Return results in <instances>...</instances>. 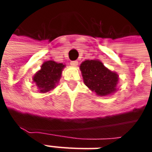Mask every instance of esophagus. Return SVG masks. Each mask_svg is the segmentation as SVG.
<instances>
[{"label":"esophagus","mask_w":152,"mask_h":152,"mask_svg":"<svg viewBox=\"0 0 152 152\" xmlns=\"http://www.w3.org/2000/svg\"><path fill=\"white\" fill-rule=\"evenodd\" d=\"M70 65L72 66V67H77L78 65H79V61H72L70 62Z\"/></svg>","instance_id":"34e87169"}]
</instances>
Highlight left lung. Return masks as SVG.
Wrapping results in <instances>:
<instances>
[{
    "label": "left lung",
    "mask_w": 152,
    "mask_h": 152,
    "mask_svg": "<svg viewBox=\"0 0 152 152\" xmlns=\"http://www.w3.org/2000/svg\"><path fill=\"white\" fill-rule=\"evenodd\" d=\"M85 85L101 96H109L117 91L118 75L109 70L99 60H85L80 65Z\"/></svg>",
    "instance_id": "obj_1"
}]
</instances>
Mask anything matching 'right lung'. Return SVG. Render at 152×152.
I'll list each match as a JSON object with an SVG mask.
<instances>
[{"label":"right lung","mask_w":152,"mask_h":152,"mask_svg":"<svg viewBox=\"0 0 152 152\" xmlns=\"http://www.w3.org/2000/svg\"><path fill=\"white\" fill-rule=\"evenodd\" d=\"M65 67L63 63H57L54 61H46L42 64L33 77V82L38 87L39 91L46 93L55 88L61 77L62 69Z\"/></svg>","instance_id":"right-lung-1"}]
</instances>
